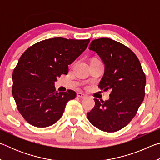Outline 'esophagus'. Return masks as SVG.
Here are the masks:
<instances>
[{"label":"esophagus","mask_w":160,"mask_h":160,"mask_svg":"<svg viewBox=\"0 0 160 160\" xmlns=\"http://www.w3.org/2000/svg\"><path fill=\"white\" fill-rule=\"evenodd\" d=\"M77 97H79V98H85V97H86V95L85 94H82L81 92H78L77 93Z\"/></svg>","instance_id":"obj_1"}]
</instances>
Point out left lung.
Here are the masks:
<instances>
[{"label":"left lung","instance_id":"8db88e82","mask_svg":"<svg viewBox=\"0 0 160 160\" xmlns=\"http://www.w3.org/2000/svg\"><path fill=\"white\" fill-rule=\"evenodd\" d=\"M89 49L95 51L104 63L99 88L111 90V94L105 102L94 99L95 105L87 116L101 131H118L131 122L144 99L145 75L136 55L121 43L100 38L91 42Z\"/></svg>","mask_w":160,"mask_h":160}]
</instances>
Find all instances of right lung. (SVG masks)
<instances>
[{
    "mask_svg": "<svg viewBox=\"0 0 160 160\" xmlns=\"http://www.w3.org/2000/svg\"><path fill=\"white\" fill-rule=\"evenodd\" d=\"M89 42L55 37L37 42L22 53L12 72V94L19 112L29 124L45 128L63 116L67 102L75 98L76 92H58L54 82L68 74V65Z\"/></svg>",
    "mask_w": 160,
    "mask_h": 160,
    "instance_id": "obj_1",
    "label": "right lung"
}]
</instances>
